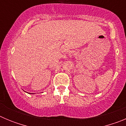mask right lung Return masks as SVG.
Here are the masks:
<instances>
[{"label":"right lung","instance_id":"right-lung-1","mask_svg":"<svg viewBox=\"0 0 126 126\" xmlns=\"http://www.w3.org/2000/svg\"><path fill=\"white\" fill-rule=\"evenodd\" d=\"M31 94H32V93H31ZM32 94H33V93H32Z\"/></svg>","mask_w":126,"mask_h":126}]
</instances>
